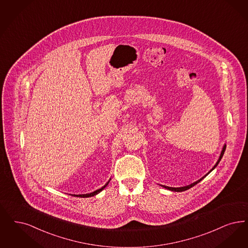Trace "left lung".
Masks as SVG:
<instances>
[{"label": "left lung", "mask_w": 248, "mask_h": 248, "mask_svg": "<svg viewBox=\"0 0 248 248\" xmlns=\"http://www.w3.org/2000/svg\"><path fill=\"white\" fill-rule=\"evenodd\" d=\"M225 149H226V146L224 145V147H223V149H222V151H221V153H220V156H219V159H218V161H217V163L215 164V166L212 168V170L213 169L216 168L217 167V165L218 164V162L220 161V159H221V158H222V156H223V154H224V151H225ZM210 170V171H211ZM209 171V172H210ZM208 172V173H209ZM208 174H206V175H208ZM206 175L204 176V177H206ZM204 177H202L201 179H199L198 181H197V182H195V183H193V184H191V185H189V186H184V187H177V188H175V187H169V186H162L163 187H165L166 189H169V190H171V191H175V192H183V191H186V190H187V189L191 188V187H193L194 186H196L197 184H198L202 179H204Z\"/></svg>", "instance_id": "left-lung-1"}]
</instances>
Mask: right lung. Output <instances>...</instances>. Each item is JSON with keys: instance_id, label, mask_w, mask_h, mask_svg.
Wrapping results in <instances>:
<instances>
[{"instance_id": "obj_1", "label": "right lung", "mask_w": 248, "mask_h": 248, "mask_svg": "<svg viewBox=\"0 0 248 248\" xmlns=\"http://www.w3.org/2000/svg\"><path fill=\"white\" fill-rule=\"evenodd\" d=\"M108 184H109V182H108L104 186H102V187L99 189V190H96L95 192H92V193H90V194H86V195H77V197H79V198H89V197H93V196H95V195L99 194L100 191H102L103 189L105 188V187L108 186ZM75 196H76V195H75Z\"/></svg>"}]
</instances>
